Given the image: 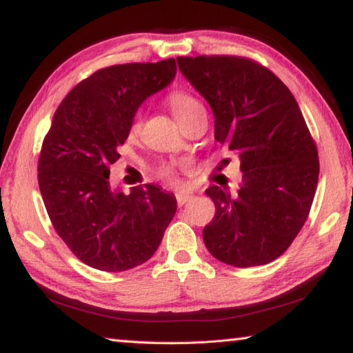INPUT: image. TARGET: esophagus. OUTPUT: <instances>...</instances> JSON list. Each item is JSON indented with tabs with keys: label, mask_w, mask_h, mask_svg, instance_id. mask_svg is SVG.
Listing matches in <instances>:
<instances>
[{
	"label": "esophagus",
	"mask_w": 353,
	"mask_h": 353,
	"mask_svg": "<svg viewBox=\"0 0 353 353\" xmlns=\"http://www.w3.org/2000/svg\"><path fill=\"white\" fill-rule=\"evenodd\" d=\"M193 199V194H190V193H177L176 194V201H177V205L179 207H182L183 204H187L188 201H191Z\"/></svg>",
	"instance_id": "34e87169"
}]
</instances>
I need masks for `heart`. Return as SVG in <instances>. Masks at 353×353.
<instances>
[{"mask_svg": "<svg viewBox=\"0 0 353 353\" xmlns=\"http://www.w3.org/2000/svg\"><path fill=\"white\" fill-rule=\"evenodd\" d=\"M168 103H170L171 110H172V113H174V117L179 121V124H181L194 109H198V107L202 105L194 97H191L190 93L182 92V90L172 92L168 97ZM141 123H143L141 115L140 113H137L132 119V123H130V128H129L130 134L135 135L137 132H139V130L141 129ZM179 170H181L179 168V165L168 163V165H163L162 168L159 170V174H160V177H163L168 183L177 185L179 183V177H177Z\"/></svg>", "mask_w": 353, "mask_h": 353, "instance_id": "heart-1", "label": "heart"}]
</instances>
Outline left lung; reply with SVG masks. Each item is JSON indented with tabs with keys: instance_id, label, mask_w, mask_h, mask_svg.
I'll return each instance as SVG.
<instances>
[{
	"instance_id": "obj_1",
	"label": "left lung",
	"mask_w": 353,
	"mask_h": 353,
	"mask_svg": "<svg viewBox=\"0 0 353 353\" xmlns=\"http://www.w3.org/2000/svg\"><path fill=\"white\" fill-rule=\"evenodd\" d=\"M179 70L207 99L214 139L240 155L236 196L205 190L216 207L202 236L214 259L238 268L266 265L291 246L318 187V149L288 87L241 56L177 57Z\"/></svg>"
}]
</instances>
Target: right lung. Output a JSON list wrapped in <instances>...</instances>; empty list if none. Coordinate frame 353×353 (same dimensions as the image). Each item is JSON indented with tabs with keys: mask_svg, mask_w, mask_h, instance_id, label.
<instances>
[{
	"mask_svg": "<svg viewBox=\"0 0 353 353\" xmlns=\"http://www.w3.org/2000/svg\"><path fill=\"white\" fill-rule=\"evenodd\" d=\"M176 61L123 63L94 71L57 107L39 155V187L57 235L85 265L121 272L148 261L176 213L157 185L112 190L139 105L174 79Z\"/></svg>",
	"mask_w": 353,
	"mask_h": 353,
	"instance_id": "right-lung-1",
	"label": "right lung"
}]
</instances>
